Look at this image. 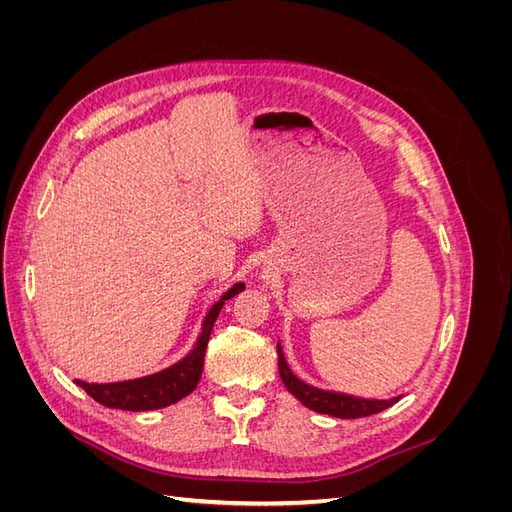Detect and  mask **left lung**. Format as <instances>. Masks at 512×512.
I'll use <instances>...</instances> for the list:
<instances>
[{"mask_svg": "<svg viewBox=\"0 0 512 512\" xmlns=\"http://www.w3.org/2000/svg\"><path fill=\"white\" fill-rule=\"evenodd\" d=\"M277 367H280V378L286 389L297 397L305 408L320 414H329L337 418H361V416L378 414L386 408H391L401 399V395L391 399H365V397H356L348 393L324 391V389H318V386L307 384L292 374L280 342H277Z\"/></svg>", "mask_w": 512, "mask_h": 512, "instance_id": "obj_1", "label": "left lung"}]
</instances>
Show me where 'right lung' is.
<instances>
[{
  "mask_svg": "<svg viewBox=\"0 0 512 512\" xmlns=\"http://www.w3.org/2000/svg\"><path fill=\"white\" fill-rule=\"evenodd\" d=\"M241 290H245L243 282H237L232 288H228L220 301H215L203 320V327L196 337L194 348L183 356L181 361L173 363L170 367L156 371L151 376L123 380V382H83L74 380L76 386L85 389L87 395L94 397L98 404L106 408H119L130 412H145V410H158L166 408L170 404H177L179 399L188 397L196 386L200 376H203V363H205V350L211 337V329L215 320L220 316V309L228 299L235 297Z\"/></svg>",
  "mask_w": 512,
  "mask_h": 512,
  "instance_id": "add662e5",
  "label": "right lung"
}]
</instances>
